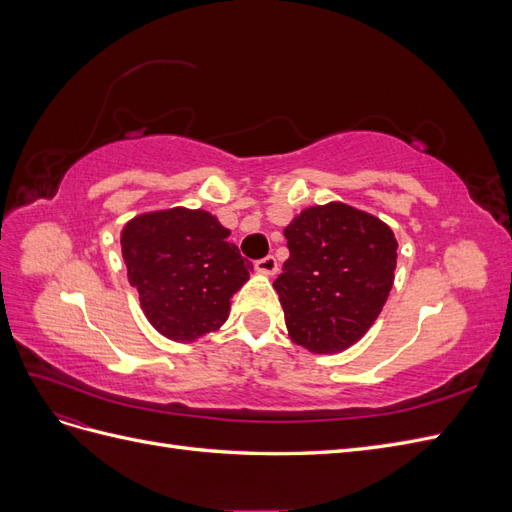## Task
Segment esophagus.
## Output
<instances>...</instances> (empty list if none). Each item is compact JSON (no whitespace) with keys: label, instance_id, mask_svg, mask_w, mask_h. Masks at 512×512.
Returning <instances> with one entry per match:
<instances>
[{"label":"esophagus","instance_id":"esophagus-1","mask_svg":"<svg viewBox=\"0 0 512 512\" xmlns=\"http://www.w3.org/2000/svg\"><path fill=\"white\" fill-rule=\"evenodd\" d=\"M256 269L262 275H275L277 271H280V265H277V258L275 256H265V258H260L256 262Z\"/></svg>","mask_w":512,"mask_h":512}]
</instances>
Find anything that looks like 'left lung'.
Instances as JSON below:
<instances>
[{
    "mask_svg": "<svg viewBox=\"0 0 512 512\" xmlns=\"http://www.w3.org/2000/svg\"><path fill=\"white\" fill-rule=\"evenodd\" d=\"M288 260L273 288L294 344L337 354L371 329L389 299L397 239L376 215L339 200L294 215L284 228Z\"/></svg>",
    "mask_w": 512,
    "mask_h": 512,
    "instance_id": "1",
    "label": "left lung"
}]
</instances>
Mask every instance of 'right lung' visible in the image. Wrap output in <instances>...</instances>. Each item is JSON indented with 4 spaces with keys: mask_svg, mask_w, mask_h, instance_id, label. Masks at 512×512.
<instances>
[{
    "mask_svg": "<svg viewBox=\"0 0 512 512\" xmlns=\"http://www.w3.org/2000/svg\"><path fill=\"white\" fill-rule=\"evenodd\" d=\"M228 237L213 213L188 207L138 213L123 226L128 282L151 327L170 342L192 344L228 320L232 294L252 271Z\"/></svg>",
    "mask_w": 512,
    "mask_h": 512,
    "instance_id": "obj_1",
    "label": "right lung"
}]
</instances>
